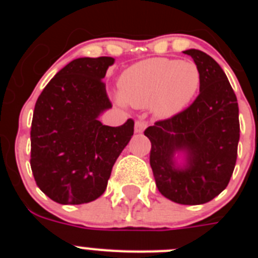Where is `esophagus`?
I'll list each match as a JSON object with an SVG mask.
<instances>
[{"label":"esophagus","instance_id":"1","mask_svg":"<svg viewBox=\"0 0 258 258\" xmlns=\"http://www.w3.org/2000/svg\"><path fill=\"white\" fill-rule=\"evenodd\" d=\"M146 126H147V124H146L145 121H136V133H138V134L143 133V131L146 129Z\"/></svg>","mask_w":258,"mask_h":258}]
</instances>
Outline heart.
<instances>
[{
	"label": "heart",
	"instance_id": "1",
	"mask_svg": "<svg viewBox=\"0 0 258 258\" xmlns=\"http://www.w3.org/2000/svg\"><path fill=\"white\" fill-rule=\"evenodd\" d=\"M202 75L191 60L155 58L133 66L121 77L125 102L154 107L157 116L169 117L187 106L199 90Z\"/></svg>",
	"mask_w": 258,
	"mask_h": 258
}]
</instances>
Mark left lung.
<instances>
[{
	"mask_svg": "<svg viewBox=\"0 0 258 258\" xmlns=\"http://www.w3.org/2000/svg\"><path fill=\"white\" fill-rule=\"evenodd\" d=\"M199 67L197 99L186 109L145 131L151 142L150 165L166 199L198 206L220 195L231 178L240 137L236 95L217 61L197 49L183 51ZM175 152L186 163L178 167Z\"/></svg>",
	"mask_w": 258,
	"mask_h": 258,
	"instance_id": "left-lung-1",
	"label": "left lung"
}]
</instances>
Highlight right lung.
<instances>
[{"instance_id": "add662e5", "label": "right lung", "mask_w": 258, "mask_h": 258, "mask_svg": "<svg viewBox=\"0 0 258 258\" xmlns=\"http://www.w3.org/2000/svg\"><path fill=\"white\" fill-rule=\"evenodd\" d=\"M115 59L79 58L50 80L36 102L31 168L40 190L59 204L98 199L134 132L132 118L107 126L98 117L112 103L103 79Z\"/></svg>"}]
</instances>
